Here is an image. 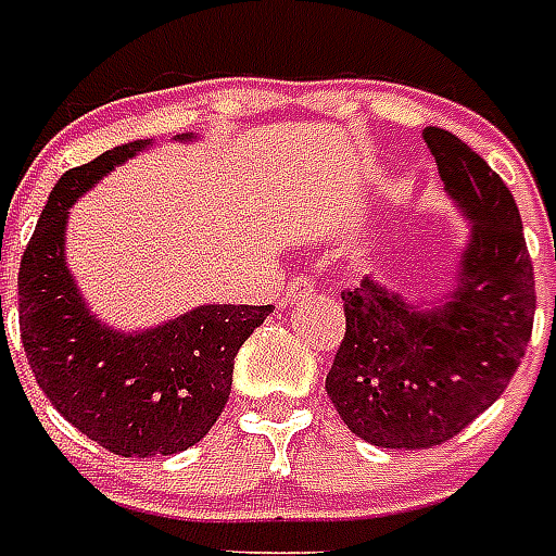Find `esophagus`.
<instances>
[{
  "instance_id": "obj_1",
  "label": "esophagus",
  "mask_w": 556,
  "mask_h": 556,
  "mask_svg": "<svg viewBox=\"0 0 556 556\" xmlns=\"http://www.w3.org/2000/svg\"><path fill=\"white\" fill-rule=\"evenodd\" d=\"M315 291V282L308 277H294L288 282L286 288V303H300V300H306L308 294Z\"/></svg>"
}]
</instances>
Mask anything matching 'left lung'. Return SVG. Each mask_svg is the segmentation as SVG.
Instances as JSON below:
<instances>
[{
	"label": "left lung",
	"mask_w": 556,
	"mask_h": 556,
	"mask_svg": "<svg viewBox=\"0 0 556 556\" xmlns=\"http://www.w3.org/2000/svg\"><path fill=\"white\" fill-rule=\"evenodd\" d=\"M472 222L455 291L417 312L370 277L341 291L346 332L326 393L353 434L381 448H431L484 414L525 358L536 288L522 218L504 180L443 127L422 130Z\"/></svg>",
	"instance_id": "8db88e82"
}]
</instances>
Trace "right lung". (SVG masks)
I'll return each mask as SVG.
<instances>
[{"label":"right lung","instance_id":"right-lung-1","mask_svg":"<svg viewBox=\"0 0 556 556\" xmlns=\"http://www.w3.org/2000/svg\"><path fill=\"white\" fill-rule=\"evenodd\" d=\"M146 146L137 139L70 168L20 262V334L34 379L80 434L122 457L194 446L230 400L239 346L270 315V306H201L142 334H122L80 303L63 262L66 210Z\"/></svg>","mask_w":556,"mask_h":556}]
</instances>
